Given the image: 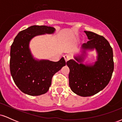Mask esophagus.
Segmentation results:
<instances>
[{
    "label": "esophagus",
    "instance_id": "esophagus-1",
    "mask_svg": "<svg viewBox=\"0 0 122 122\" xmlns=\"http://www.w3.org/2000/svg\"><path fill=\"white\" fill-rule=\"evenodd\" d=\"M64 58H65L66 62H67L70 60V57L68 55H65L64 56Z\"/></svg>",
    "mask_w": 122,
    "mask_h": 122
}]
</instances>
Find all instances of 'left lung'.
Instances as JSON below:
<instances>
[{
    "label": "left lung",
    "instance_id": "8db88e82",
    "mask_svg": "<svg viewBox=\"0 0 122 122\" xmlns=\"http://www.w3.org/2000/svg\"><path fill=\"white\" fill-rule=\"evenodd\" d=\"M89 41L82 44V54L67 61L69 68V84L74 93L82 97L94 95L103 90L111 79L114 68L112 48L103 36L84 31ZM95 48L97 61L93 65L82 64L85 51ZM80 62V64L78 63Z\"/></svg>",
    "mask_w": 122,
    "mask_h": 122
}]
</instances>
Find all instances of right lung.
I'll use <instances>...</instances> for the list:
<instances>
[{
	"label": "right lung",
	"mask_w": 122,
	"mask_h": 122,
	"mask_svg": "<svg viewBox=\"0 0 122 122\" xmlns=\"http://www.w3.org/2000/svg\"><path fill=\"white\" fill-rule=\"evenodd\" d=\"M55 29L46 26H31L21 31L11 46V75L18 88L31 96H38L48 91L53 75L66 65L64 57L58 62L37 60L29 49V42L38 35L53 34Z\"/></svg>",
	"instance_id": "add662e5"
}]
</instances>
